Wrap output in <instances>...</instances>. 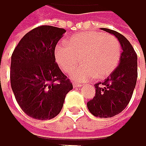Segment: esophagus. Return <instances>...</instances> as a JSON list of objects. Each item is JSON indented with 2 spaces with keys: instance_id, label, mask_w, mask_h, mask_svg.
<instances>
[{
  "instance_id": "obj_1",
  "label": "esophagus",
  "mask_w": 146,
  "mask_h": 146,
  "mask_svg": "<svg viewBox=\"0 0 146 146\" xmlns=\"http://www.w3.org/2000/svg\"><path fill=\"white\" fill-rule=\"evenodd\" d=\"M72 85H74V87H80L82 86L81 83H78V82H74Z\"/></svg>"
}]
</instances>
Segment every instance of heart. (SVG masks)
Here are the masks:
<instances>
[{"mask_svg":"<svg viewBox=\"0 0 146 146\" xmlns=\"http://www.w3.org/2000/svg\"><path fill=\"white\" fill-rule=\"evenodd\" d=\"M56 61L66 74L74 72L76 80H90L95 76L102 79L110 75L119 63L121 47L113 35L101 32H83L67 40V45L58 44L54 50Z\"/></svg>","mask_w":146,"mask_h":146,"instance_id":"1","label":"heart"}]
</instances>
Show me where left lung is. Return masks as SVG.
Segmentation results:
<instances>
[{"label": "left lung", "instance_id": "left-lung-1", "mask_svg": "<svg viewBox=\"0 0 146 146\" xmlns=\"http://www.w3.org/2000/svg\"><path fill=\"white\" fill-rule=\"evenodd\" d=\"M102 30L119 40L122 47L120 62L104 82L94 85L95 96L87 102V108L96 117L111 118L120 113L131 99L138 78V57L124 35L108 28Z\"/></svg>", "mask_w": 146, "mask_h": 146}]
</instances>
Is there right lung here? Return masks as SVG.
<instances>
[{
  "mask_svg": "<svg viewBox=\"0 0 146 146\" xmlns=\"http://www.w3.org/2000/svg\"><path fill=\"white\" fill-rule=\"evenodd\" d=\"M64 28L40 26L26 34L11 57L10 82L17 103L31 118L51 119L60 112L72 89L55 62L54 50Z\"/></svg>",
  "mask_w": 146,
  "mask_h": 146,
  "instance_id": "right-lung-1",
  "label": "right lung"
}]
</instances>
